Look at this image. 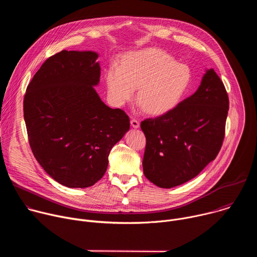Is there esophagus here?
I'll list each match as a JSON object with an SVG mask.
<instances>
[{"instance_id": "34e87169", "label": "esophagus", "mask_w": 257, "mask_h": 257, "mask_svg": "<svg viewBox=\"0 0 257 257\" xmlns=\"http://www.w3.org/2000/svg\"><path fill=\"white\" fill-rule=\"evenodd\" d=\"M130 123H131V126H132L133 128H135V129L139 128V126H140V123H139V121H137L136 119H131Z\"/></svg>"}]
</instances>
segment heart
<instances>
[{"instance_id": "obj_1", "label": "heart", "mask_w": 257, "mask_h": 257, "mask_svg": "<svg viewBox=\"0 0 257 257\" xmlns=\"http://www.w3.org/2000/svg\"><path fill=\"white\" fill-rule=\"evenodd\" d=\"M189 65L177 62L167 52L148 48L125 54L120 65L112 63L104 74L107 96L116 106L137 99L145 112L162 116L185 98L192 85Z\"/></svg>"}]
</instances>
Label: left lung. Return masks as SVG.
Instances as JSON below:
<instances>
[{
    "mask_svg": "<svg viewBox=\"0 0 257 257\" xmlns=\"http://www.w3.org/2000/svg\"><path fill=\"white\" fill-rule=\"evenodd\" d=\"M229 111L223 81L206 69L198 89L140 127L146 137L143 173L155 185L173 188L196 177L222 148Z\"/></svg>",
    "mask_w": 257,
    "mask_h": 257,
    "instance_id": "1",
    "label": "left lung"
}]
</instances>
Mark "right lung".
Masks as SVG:
<instances>
[{"mask_svg": "<svg viewBox=\"0 0 257 257\" xmlns=\"http://www.w3.org/2000/svg\"><path fill=\"white\" fill-rule=\"evenodd\" d=\"M98 54L62 51L35 73L23 111L31 151L58 183L69 188L92 186L104 175L108 155L130 128L121 108L99 97Z\"/></svg>", "mask_w": 257, "mask_h": 257, "instance_id": "add662e5", "label": "right lung"}]
</instances>
